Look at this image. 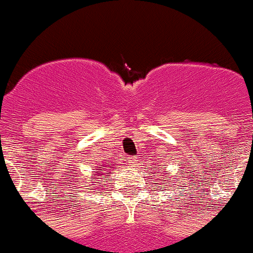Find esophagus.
<instances>
[{"label": "esophagus", "instance_id": "esophagus-1", "mask_svg": "<svg viewBox=\"0 0 253 253\" xmlns=\"http://www.w3.org/2000/svg\"><path fill=\"white\" fill-rule=\"evenodd\" d=\"M127 163H128L129 165H134V163H136V159H134L133 157H128V158H127Z\"/></svg>", "mask_w": 253, "mask_h": 253}]
</instances>
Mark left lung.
<instances>
[{"instance_id": "left-lung-1", "label": "left lung", "mask_w": 253, "mask_h": 253, "mask_svg": "<svg viewBox=\"0 0 253 253\" xmlns=\"http://www.w3.org/2000/svg\"><path fill=\"white\" fill-rule=\"evenodd\" d=\"M158 172H160V171H158Z\"/></svg>"}]
</instances>
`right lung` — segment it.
<instances>
[{"label": "right lung", "mask_w": 253, "mask_h": 253, "mask_svg": "<svg viewBox=\"0 0 253 253\" xmlns=\"http://www.w3.org/2000/svg\"><path fill=\"white\" fill-rule=\"evenodd\" d=\"M109 165H110V167H103V168H101V169H99V170H104V171H106V170H108V168H112V167H114V165H112V164H109ZM106 174H110V172H105V174H104L103 171H98V172H96V175H94V176H93V177L96 178L95 180H94L93 178V180H90V182H91V186H93V188L95 187V185H96V183H99V182H98V181H99V178H101V180H104V177H100L101 175H105V177H109V175H106ZM96 175H99V177L96 178ZM89 190H90V188H89Z\"/></svg>", "instance_id": "obj_1"}]
</instances>
